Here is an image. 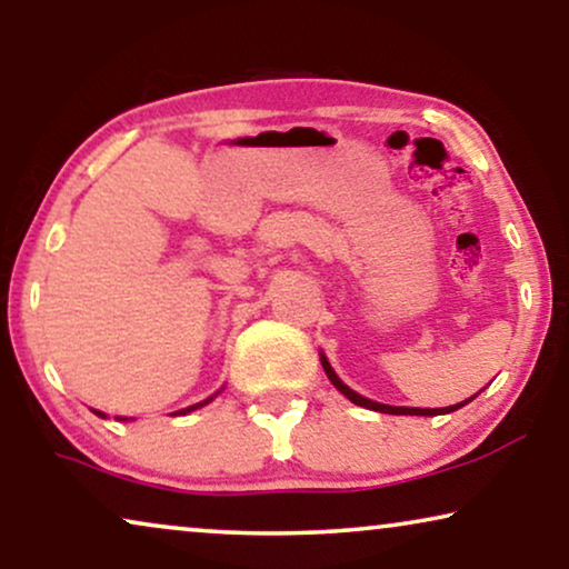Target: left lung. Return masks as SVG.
<instances>
[{"label": "left lung", "mask_w": 569, "mask_h": 569, "mask_svg": "<svg viewBox=\"0 0 569 569\" xmlns=\"http://www.w3.org/2000/svg\"><path fill=\"white\" fill-rule=\"evenodd\" d=\"M321 365H323V370H326V376H329V380L333 386L339 388L341 393L347 396L349 401L352 403H357V407H365V409H372V411H383V415H411V417H438V415H450V411H456V409H461L466 401H461V403H456V407H446V409H417V407H388V403H378V401H370V399H365V396H360V393H355L352 388H347L345 383H341V380L337 378V372L331 370V365H329V360H326V357H321Z\"/></svg>", "instance_id": "8db88e82"}]
</instances>
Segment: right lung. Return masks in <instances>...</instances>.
<instances>
[{
	"label": "right lung",
	"mask_w": 569,
	"mask_h": 569,
	"mask_svg": "<svg viewBox=\"0 0 569 569\" xmlns=\"http://www.w3.org/2000/svg\"><path fill=\"white\" fill-rule=\"evenodd\" d=\"M209 401H212V399H207V401H201V403H193V407H189V409H181V411H178V415H186V411H193V409L204 407V403H209ZM98 415H100V411H98Z\"/></svg>",
	"instance_id": "right-lung-1"
}]
</instances>
